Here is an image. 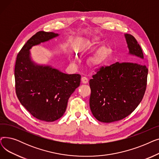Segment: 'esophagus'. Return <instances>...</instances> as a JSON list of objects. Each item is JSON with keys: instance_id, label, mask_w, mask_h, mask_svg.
Listing matches in <instances>:
<instances>
[{"instance_id": "1", "label": "esophagus", "mask_w": 159, "mask_h": 159, "mask_svg": "<svg viewBox=\"0 0 159 159\" xmlns=\"http://www.w3.org/2000/svg\"><path fill=\"white\" fill-rule=\"evenodd\" d=\"M81 80H82L83 84H87V83L88 82V79L86 77H82L81 79Z\"/></svg>"}]
</instances>
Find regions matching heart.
Listing matches in <instances>:
<instances>
[{"mask_svg": "<svg viewBox=\"0 0 159 159\" xmlns=\"http://www.w3.org/2000/svg\"><path fill=\"white\" fill-rule=\"evenodd\" d=\"M104 54V53L102 52L101 55H97V56L93 57V58H92V62H93V64H97L101 62V59H102V55H103Z\"/></svg>", "mask_w": 159, "mask_h": 159, "instance_id": "heart-1", "label": "heart"}]
</instances>
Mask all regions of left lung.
Here are the masks:
<instances>
[{
  "label": "left lung",
  "mask_w": 159,
  "mask_h": 159,
  "mask_svg": "<svg viewBox=\"0 0 159 159\" xmlns=\"http://www.w3.org/2000/svg\"><path fill=\"white\" fill-rule=\"evenodd\" d=\"M125 37L129 53L135 55L132 62L102 66L89 81L90 109L100 122L109 123L126 118L139 106L146 89L148 69L143 64V50L133 35Z\"/></svg>",
  "instance_id": "obj_1"
}]
</instances>
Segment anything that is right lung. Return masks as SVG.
Returning <instances> with one entry per match:
<instances>
[{"instance_id": "right-lung-1", "label": "right lung", "mask_w": 159, "mask_h": 159, "mask_svg": "<svg viewBox=\"0 0 159 159\" xmlns=\"http://www.w3.org/2000/svg\"><path fill=\"white\" fill-rule=\"evenodd\" d=\"M58 34L39 31L25 44L16 56L15 91L21 104L35 118L53 122L64 115L71 95L80 86L79 74L68 75L50 66H35L29 49Z\"/></svg>"}]
</instances>
